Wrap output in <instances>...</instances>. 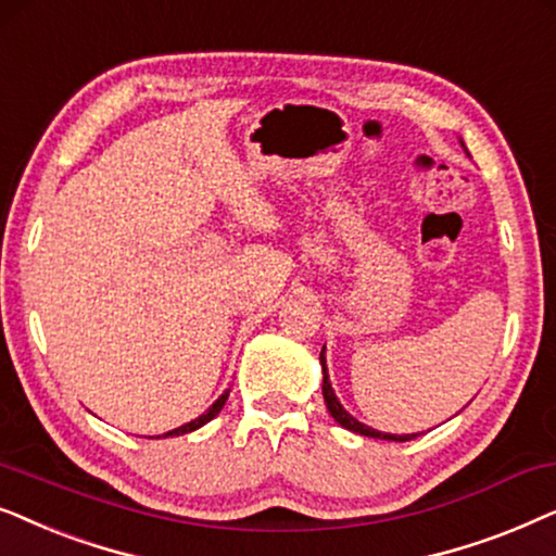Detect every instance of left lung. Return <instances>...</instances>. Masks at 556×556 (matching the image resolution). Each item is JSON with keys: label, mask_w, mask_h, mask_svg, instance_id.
Segmentation results:
<instances>
[{"label": "left lung", "mask_w": 556, "mask_h": 556, "mask_svg": "<svg viewBox=\"0 0 556 556\" xmlns=\"http://www.w3.org/2000/svg\"><path fill=\"white\" fill-rule=\"evenodd\" d=\"M460 144H463V142H460ZM463 150H465V144H463ZM320 366H323V396H325V406H328L330 417L336 419L340 427L351 429V432H355V434H364V438L389 440V442H409V440L417 438V434H391V432H379V429L368 427V425H364V421L355 419L351 412H345V409H343V404L338 402L336 391H332V383H330V376H328V364H325V345H323V351H320Z\"/></svg>", "instance_id": "8db88e82"}]
</instances>
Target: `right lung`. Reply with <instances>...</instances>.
<instances>
[{"label": "right lung", "mask_w": 556, "mask_h": 556, "mask_svg": "<svg viewBox=\"0 0 556 556\" xmlns=\"http://www.w3.org/2000/svg\"><path fill=\"white\" fill-rule=\"evenodd\" d=\"M226 399H228V389L224 391V394H220L216 402H213V406L208 412H203L201 417H195L192 421H188V425H182V427H177V429H169V432H165V434H157V438H180V434H188V432H195V429H201L203 425H208V421L213 419V417H218V412L224 409V404H226Z\"/></svg>", "instance_id": "obj_1"}]
</instances>
